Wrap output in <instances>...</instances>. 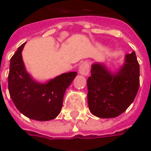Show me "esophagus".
I'll return each mask as SVG.
<instances>
[{
	"instance_id": "34e87169",
	"label": "esophagus",
	"mask_w": 151,
	"mask_h": 151,
	"mask_svg": "<svg viewBox=\"0 0 151 151\" xmlns=\"http://www.w3.org/2000/svg\"><path fill=\"white\" fill-rule=\"evenodd\" d=\"M90 72V65H89L88 62L84 61L81 64V65L79 67V73L80 74L84 76H87Z\"/></svg>"
}]
</instances>
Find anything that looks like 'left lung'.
Returning <instances> with one entry per match:
<instances>
[{
	"mask_svg": "<svg viewBox=\"0 0 151 151\" xmlns=\"http://www.w3.org/2000/svg\"><path fill=\"white\" fill-rule=\"evenodd\" d=\"M87 79L89 109L99 118H114L122 114L136 97L140 86L139 64L136 53L125 55L124 65L116 73L105 65H91Z\"/></svg>",
	"mask_w": 151,
	"mask_h": 151,
	"instance_id": "8db88e82",
	"label": "left lung"
}]
</instances>
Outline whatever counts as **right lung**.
I'll return each mask as SVG.
<instances>
[{
	"mask_svg": "<svg viewBox=\"0 0 151 151\" xmlns=\"http://www.w3.org/2000/svg\"><path fill=\"white\" fill-rule=\"evenodd\" d=\"M22 43L10 59L8 88L18 110L30 119L46 121L60 112L66 89L77 76L76 72L62 73L45 83L32 78L26 70L22 52Z\"/></svg>",
	"mask_w": 151,
	"mask_h": 151,
	"instance_id": "1",
	"label": "right lung"
}]
</instances>
